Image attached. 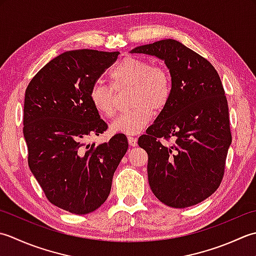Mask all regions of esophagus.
I'll list each match as a JSON object with an SVG mask.
<instances>
[{
    "label": "esophagus",
    "mask_w": 256,
    "mask_h": 256,
    "mask_svg": "<svg viewBox=\"0 0 256 256\" xmlns=\"http://www.w3.org/2000/svg\"><path fill=\"white\" fill-rule=\"evenodd\" d=\"M128 142L130 146H132V147H136L137 146V138L132 137V136H129L128 137Z\"/></svg>",
    "instance_id": "esophagus-1"
}]
</instances>
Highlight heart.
I'll use <instances>...</instances> for the list:
<instances>
[{"label": "heart", "instance_id": "b5f03b06", "mask_svg": "<svg viewBox=\"0 0 256 256\" xmlns=\"http://www.w3.org/2000/svg\"><path fill=\"white\" fill-rule=\"evenodd\" d=\"M110 80L116 90L132 88V110L122 114L112 124L114 132L127 134H138L154 117L168 106L172 95V80L164 66L138 57H128L114 66ZM90 99L96 110L107 118L117 114L114 88L98 80L90 90Z\"/></svg>", "mask_w": 256, "mask_h": 256}]
</instances>
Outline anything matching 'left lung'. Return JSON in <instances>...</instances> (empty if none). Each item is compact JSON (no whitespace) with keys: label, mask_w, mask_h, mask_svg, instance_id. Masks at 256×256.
Segmentation results:
<instances>
[{"label":"left lung","mask_w":256,"mask_h":256,"mask_svg":"<svg viewBox=\"0 0 256 256\" xmlns=\"http://www.w3.org/2000/svg\"><path fill=\"white\" fill-rule=\"evenodd\" d=\"M132 53L164 60L172 80L168 106L138 139L148 154L151 190L171 208L198 204L220 186L232 142L220 76L210 62L176 40L138 46ZM170 138V146L160 144Z\"/></svg>","instance_id":"left-lung-1"}]
</instances>
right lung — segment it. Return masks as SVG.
<instances>
[{"mask_svg": "<svg viewBox=\"0 0 256 256\" xmlns=\"http://www.w3.org/2000/svg\"><path fill=\"white\" fill-rule=\"evenodd\" d=\"M118 55L65 52L48 62L25 90L23 134L30 169L52 204L75 214L95 211L107 200L128 149L124 134L98 146L88 142L108 128L92 105L90 90Z\"/></svg>", "mask_w": 256, "mask_h": 256, "instance_id": "obj_1", "label": "right lung"}]
</instances>
